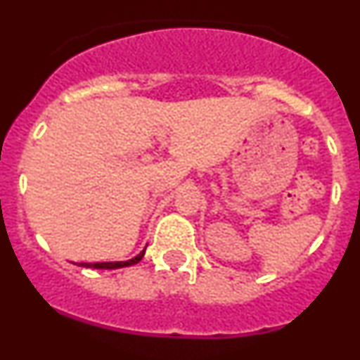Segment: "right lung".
Masks as SVG:
<instances>
[{
  "mask_svg": "<svg viewBox=\"0 0 360 360\" xmlns=\"http://www.w3.org/2000/svg\"><path fill=\"white\" fill-rule=\"evenodd\" d=\"M144 250H141L139 254H136L134 257L125 261H99V263H79V266L85 268H99V270H116V268H123V266H130V264H136L143 259Z\"/></svg>",
  "mask_w": 360,
  "mask_h": 360,
  "instance_id": "obj_1",
  "label": "right lung"
}]
</instances>
